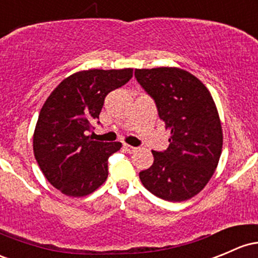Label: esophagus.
<instances>
[{
	"instance_id": "1",
	"label": "esophagus",
	"mask_w": 258,
	"mask_h": 258,
	"mask_svg": "<svg viewBox=\"0 0 258 258\" xmlns=\"http://www.w3.org/2000/svg\"><path fill=\"white\" fill-rule=\"evenodd\" d=\"M123 149L128 152V154H132V152H134L135 150H137V148H134V146H132V145H128V144H124Z\"/></svg>"
}]
</instances>
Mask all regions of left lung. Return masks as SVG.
<instances>
[{"label":"left lung","instance_id":"left-lung-1","mask_svg":"<svg viewBox=\"0 0 258 258\" xmlns=\"http://www.w3.org/2000/svg\"><path fill=\"white\" fill-rule=\"evenodd\" d=\"M135 77L171 132L168 148L152 150L154 163L139 173L141 183L165 201H187L206 187L221 155L223 130L213 97L182 69H137Z\"/></svg>","mask_w":258,"mask_h":258}]
</instances>
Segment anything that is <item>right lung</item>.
Returning <instances> with one entry per match:
<instances>
[{
  "instance_id": "1",
  "label": "right lung",
  "mask_w": 258,
  "mask_h": 258,
  "mask_svg": "<svg viewBox=\"0 0 258 258\" xmlns=\"http://www.w3.org/2000/svg\"><path fill=\"white\" fill-rule=\"evenodd\" d=\"M132 77L133 69L80 71L63 80L44 103L33 150L45 178L63 195L87 196L107 179L108 159L121 143L95 141L87 133L95 129L106 96Z\"/></svg>"
}]
</instances>
